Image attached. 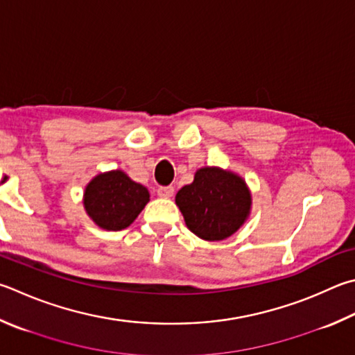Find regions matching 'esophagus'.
Listing matches in <instances>:
<instances>
[{
  "instance_id": "1",
  "label": "esophagus",
  "mask_w": 355,
  "mask_h": 355,
  "mask_svg": "<svg viewBox=\"0 0 355 355\" xmlns=\"http://www.w3.org/2000/svg\"><path fill=\"white\" fill-rule=\"evenodd\" d=\"M173 186H159V188L157 189V194L161 197V198H171L173 196Z\"/></svg>"
}]
</instances>
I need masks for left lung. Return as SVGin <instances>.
Masks as SVG:
<instances>
[{"label": "left lung", "mask_w": 355, "mask_h": 355, "mask_svg": "<svg viewBox=\"0 0 355 355\" xmlns=\"http://www.w3.org/2000/svg\"><path fill=\"white\" fill-rule=\"evenodd\" d=\"M175 203L192 233L216 242L233 236L247 220L251 194L237 173L220 167H202L196 172L194 182L177 192Z\"/></svg>", "instance_id": "obj_1"}]
</instances>
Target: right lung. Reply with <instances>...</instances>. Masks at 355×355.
<instances>
[{
  "label": "right lung",
  "mask_w": 355,
  "mask_h": 355,
  "mask_svg": "<svg viewBox=\"0 0 355 355\" xmlns=\"http://www.w3.org/2000/svg\"><path fill=\"white\" fill-rule=\"evenodd\" d=\"M149 200L147 188L118 169L96 175L83 192L87 214L107 231L130 227Z\"/></svg>",
  "instance_id": "obj_1"
}]
</instances>
